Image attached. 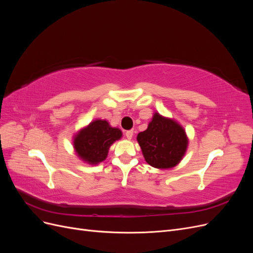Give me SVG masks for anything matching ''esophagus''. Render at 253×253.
Instances as JSON below:
<instances>
[{
  "label": "esophagus",
  "instance_id": "1",
  "mask_svg": "<svg viewBox=\"0 0 253 253\" xmlns=\"http://www.w3.org/2000/svg\"><path fill=\"white\" fill-rule=\"evenodd\" d=\"M133 135H134V131H133V129H129V131H126V136L127 139H132Z\"/></svg>",
  "mask_w": 253,
  "mask_h": 253
}]
</instances>
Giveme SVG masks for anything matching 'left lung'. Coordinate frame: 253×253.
I'll return each instance as SVG.
<instances>
[{
	"label": "left lung",
	"instance_id": "obj_1",
	"mask_svg": "<svg viewBox=\"0 0 253 253\" xmlns=\"http://www.w3.org/2000/svg\"><path fill=\"white\" fill-rule=\"evenodd\" d=\"M143 157L157 169H170L178 165L188 147L185 129L177 122L155 113L148 128L137 135Z\"/></svg>",
	"mask_w": 253,
	"mask_h": 253
}]
</instances>
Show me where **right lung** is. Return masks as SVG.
Masks as SVG:
<instances>
[{
    "mask_svg": "<svg viewBox=\"0 0 253 253\" xmlns=\"http://www.w3.org/2000/svg\"><path fill=\"white\" fill-rule=\"evenodd\" d=\"M121 136L118 127H112L106 120L96 119L74 137V148L83 162L97 165L106 158L110 147Z\"/></svg>",
    "mask_w": 253,
    "mask_h": 253,
    "instance_id": "add662e5",
    "label": "right lung"
}]
</instances>
